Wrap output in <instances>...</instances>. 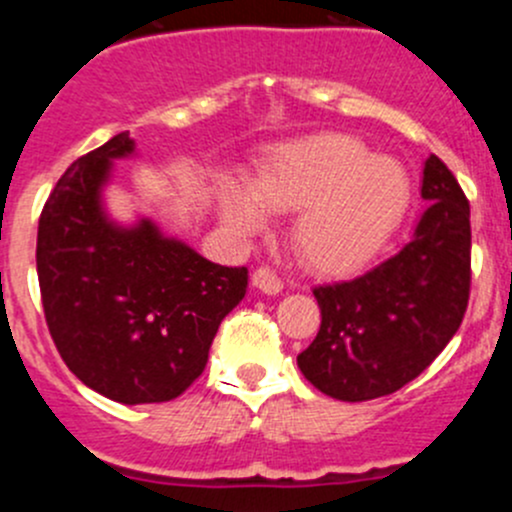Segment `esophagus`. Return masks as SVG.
Returning <instances> with one entry per match:
<instances>
[{"instance_id":"1","label":"esophagus","mask_w":512,"mask_h":512,"mask_svg":"<svg viewBox=\"0 0 512 512\" xmlns=\"http://www.w3.org/2000/svg\"><path fill=\"white\" fill-rule=\"evenodd\" d=\"M252 287L260 289L262 294H280L282 280L270 270V267H260V270L252 272Z\"/></svg>"}]
</instances>
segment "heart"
Returning a JSON list of instances; mask_svg holds the SVG:
<instances>
[{"label":"heart","instance_id":"1","mask_svg":"<svg viewBox=\"0 0 512 512\" xmlns=\"http://www.w3.org/2000/svg\"><path fill=\"white\" fill-rule=\"evenodd\" d=\"M411 180L396 158L359 138L327 133L285 143L257 170L252 190L218 183V208L240 235H257L270 213H297L292 247L314 272L344 275L369 262L404 220Z\"/></svg>","mask_w":512,"mask_h":512}]
</instances>
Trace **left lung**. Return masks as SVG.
Here are the masks:
<instances>
[{"label": "left lung", "instance_id": "8db88e82", "mask_svg": "<svg viewBox=\"0 0 512 512\" xmlns=\"http://www.w3.org/2000/svg\"><path fill=\"white\" fill-rule=\"evenodd\" d=\"M421 198L428 208L394 257L349 282L314 287L322 324L297 364L332 399L394 394L461 327L471 292V205L436 156L423 163Z\"/></svg>", "mask_w": 512, "mask_h": 512}]
</instances>
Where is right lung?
I'll list each match as a JSON object with an SVG mask.
<instances>
[{
	"mask_svg": "<svg viewBox=\"0 0 512 512\" xmlns=\"http://www.w3.org/2000/svg\"><path fill=\"white\" fill-rule=\"evenodd\" d=\"M131 156L136 141L118 133L74 160L36 235L41 304L61 359L89 389L126 406L183 394L247 292V267L205 260L151 218L121 225L108 215L113 160Z\"/></svg>",
	"mask_w": 512,
	"mask_h": 512,
	"instance_id": "right-lung-1",
	"label": "right lung"
}]
</instances>
